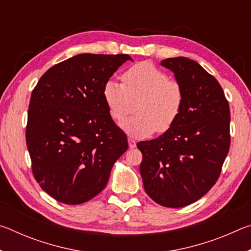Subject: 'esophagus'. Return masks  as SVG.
<instances>
[{
	"label": "esophagus",
	"instance_id": "esophagus-1",
	"mask_svg": "<svg viewBox=\"0 0 251 251\" xmlns=\"http://www.w3.org/2000/svg\"><path fill=\"white\" fill-rule=\"evenodd\" d=\"M128 146H129V148L136 147V142L134 141L133 138H128Z\"/></svg>",
	"mask_w": 251,
	"mask_h": 251
}]
</instances>
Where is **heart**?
Returning a JSON list of instances; mask_svg holds the SVG:
<instances>
[{
	"label": "heart",
	"instance_id": "obj_1",
	"mask_svg": "<svg viewBox=\"0 0 251 251\" xmlns=\"http://www.w3.org/2000/svg\"><path fill=\"white\" fill-rule=\"evenodd\" d=\"M123 84L109 79L103 95L110 117L116 123L133 112L136 115L122 124L127 134L145 137L164 133L175 124L184 106L180 83L148 62L137 63L123 74Z\"/></svg>",
	"mask_w": 251,
	"mask_h": 251
}]
</instances>
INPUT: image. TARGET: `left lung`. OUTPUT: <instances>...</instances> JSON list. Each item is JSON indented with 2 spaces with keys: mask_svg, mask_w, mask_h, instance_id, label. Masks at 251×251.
Segmentation results:
<instances>
[{
  "mask_svg": "<svg viewBox=\"0 0 251 251\" xmlns=\"http://www.w3.org/2000/svg\"><path fill=\"white\" fill-rule=\"evenodd\" d=\"M184 90L175 124L151 141L139 142V167L146 194L169 208L190 205L206 195L222 173L230 146V109L218 80L187 57L166 58Z\"/></svg>",
  "mask_w": 251,
  "mask_h": 251,
  "instance_id": "left-lung-1",
  "label": "left lung"
}]
</instances>
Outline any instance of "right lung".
Segmentation results:
<instances>
[{"mask_svg": "<svg viewBox=\"0 0 251 251\" xmlns=\"http://www.w3.org/2000/svg\"><path fill=\"white\" fill-rule=\"evenodd\" d=\"M127 54H78L49 69L29 100L26 145L34 178L57 201L78 205L100 194L128 148L105 103L104 85Z\"/></svg>", "mask_w": 251, "mask_h": 251, "instance_id": "obj_1", "label": "right lung"}]
</instances>
